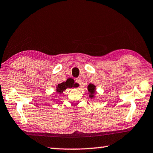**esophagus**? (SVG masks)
Returning <instances> with one entry per match:
<instances>
[{
	"label": "esophagus",
	"mask_w": 153,
	"mask_h": 153,
	"mask_svg": "<svg viewBox=\"0 0 153 153\" xmlns=\"http://www.w3.org/2000/svg\"><path fill=\"white\" fill-rule=\"evenodd\" d=\"M75 82H76V83L81 85L82 83V80H81V78H78V79H76V80H75Z\"/></svg>",
	"instance_id": "34e87169"
}]
</instances>
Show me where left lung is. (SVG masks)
I'll list each match as a JSON object with an SVG mask.
<instances>
[{"instance_id":"8db88e82","label":"left lung","mask_w":153,"mask_h":153,"mask_svg":"<svg viewBox=\"0 0 153 153\" xmlns=\"http://www.w3.org/2000/svg\"><path fill=\"white\" fill-rule=\"evenodd\" d=\"M88 90L90 91V98H93L94 97V94L95 91H96V87L93 84H89L88 86Z\"/></svg>"}]
</instances>
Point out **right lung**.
<instances>
[{
    "label": "right lung",
    "instance_id": "right-lung-1",
    "mask_svg": "<svg viewBox=\"0 0 153 153\" xmlns=\"http://www.w3.org/2000/svg\"><path fill=\"white\" fill-rule=\"evenodd\" d=\"M76 86V84L74 83V80L72 79H68L65 82L58 84L57 86V91L58 93L62 94L63 91L66 90L67 88H71L72 87Z\"/></svg>",
    "mask_w": 153,
    "mask_h": 153
}]
</instances>
